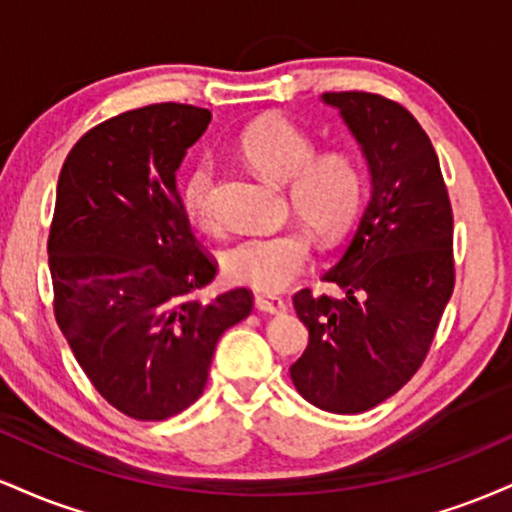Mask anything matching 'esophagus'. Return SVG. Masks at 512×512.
<instances>
[{"label":"esophagus","instance_id":"34e87169","mask_svg":"<svg viewBox=\"0 0 512 512\" xmlns=\"http://www.w3.org/2000/svg\"><path fill=\"white\" fill-rule=\"evenodd\" d=\"M255 308L260 310V313H284L286 310V303L284 298L279 296H269V293H260V296L255 298Z\"/></svg>","mask_w":512,"mask_h":512}]
</instances>
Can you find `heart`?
<instances>
[{
	"label": "heart",
	"instance_id": "heart-1",
	"mask_svg": "<svg viewBox=\"0 0 512 512\" xmlns=\"http://www.w3.org/2000/svg\"><path fill=\"white\" fill-rule=\"evenodd\" d=\"M238 154L262 178L286 182L293 214L322 243L342 238L361 214L366 173L358 156L342 146L315 151L313 137L286 117L264 115L250 122L238 137ZM214 180V166L199 161L182 182V209L197 226H214ZM308 260L310 238L303 228L243 238L221 255L228 279L257 291H281Z\"/></svg>",
	"mask_w": 512,
	"mask_h": 512
}]
</instances>
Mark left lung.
Returning a JSON list of instances; mask_svg holds the SVG:
<instances>
[{
	"instance_id": "left-lung-1",
	"label": "left lung",
	"mask_w": 512,
	"mask_h": 512,
	"mask_svg": "<svg viewBox=\"0 0 512 512\" xmlns=\"http://www.w3.org/2000/svg\"><path fill=\"white\" fill-rule=\"evenodd\" d=\"M322 101L361 144L373 192L344 257L322 274L337 296H293L310 342L291 380L315 407L361 414L426 361L455 289L452 204L436 149L404 105L366 91Z\"/></svg>"
}]
</instances>
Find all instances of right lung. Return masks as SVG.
Wrapping results in <instances>:
<instances>
[{
	"mask_svg": "<svg viewBox=\"0 0 512 512\" xmlns=\"http://www.w3.org/2000/svg\"><path fill=\"white\" fill-rule=\"evenodd\" d=\"M211 113L127 110L88 129L64 161L48 238L52 310L108 404L163 421L197 402L216 342L252 313V291L204 303L216 276L182 209L175 170Z\"/></svg>",
	"mask_w": 512,
	"mask_h": 512,
	"instance_id": "1",
	"label": "right lung"
}]
</instances>
